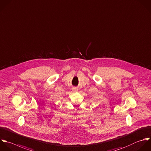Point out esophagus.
Listing matches in <instances>:
<instances>
[{
	"instance_id": "1",
	"label": "esophagus",
	"mask_w": 151,
	"mask_h": 151,
	"mask_svg": "<svg viewBox=\"0 0 151 151\" xmlns=\"http://www.w3.org/2000/svg\"><path fill=\"white\" fill-rule=\"evenodd\" d=\"M73 90L75 91H78V88H76V87H74V88H73Z\"/></svg>"
}]
</instances>
